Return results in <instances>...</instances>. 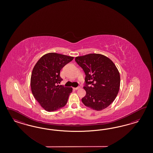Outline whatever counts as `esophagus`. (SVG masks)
<instances>
[{"label": "esophagus", "mask_w": 153, "mask_h": 153, "mask_svg": "<svg viewBox=\"0 0 153 153\" xmlns=\"http://www.w3.org/2000/svg\"><path fill=\"white\" fill-rule=\"evenodd\" d=\"M80 88V87H77V88H74V90H79Z\"/></svg>", "instance_id": "34e87169"}]
</instances>
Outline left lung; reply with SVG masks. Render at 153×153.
<instances>
[{
  "label": "left lung",
  "mask_w": 153,
  "mask_h": 153,
  "mask_svg": "<svg viewBox=\"0 0 153 153\" xmlns=\"http://www.w3.org/2000/svg\"><path fill=\"white\" fill-rule=\"evenodd\" d=\"M75 60L86 74L83 104L95 111L105 109L115 100L120 90V74L116 65L100 54L79 56Z\"/></svg>",
  "instance_id": "left-lung-1"
}]
</instances>
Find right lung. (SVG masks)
<instances>
[{
    "mask_svg": "<svg viewBox=\"0 0 153 153\" xmlns=\"http://www.w3.org/2000/svg\"><path fill=\"white\" fill-rule=\"evenodd\" d=\"M73 56L49 53L42 56L33 68L30 85L33 95L42 108L54 111L65 107L72 88L59 85L60 71Z\"/></svg>",
    "mask_w": 153,
    "mask_h": 153,
    "instance_id": "1",
    "label": "right lung"
}]
</instances>
